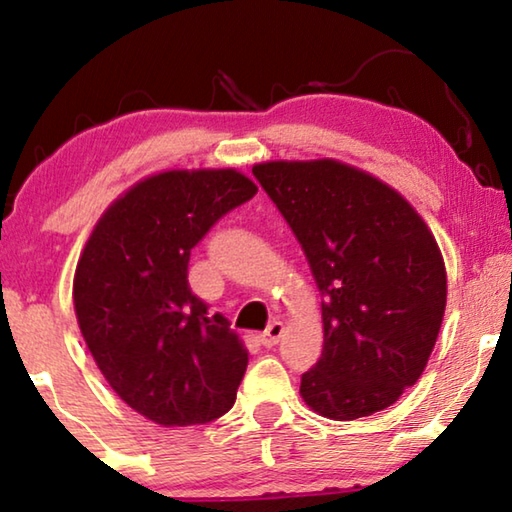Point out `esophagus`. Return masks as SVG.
Listing matches in <instances>:
<instances>
[{"mask_svg": "<svg viewBox=\"0 0 512 512\" xmlns=\"http://www.w3.org/2000/svg\"><path fill=\"white\" fill-rule=\"evenodd\" d=\"M284 334V325L280 320H273L271 325H268L262 334H259V341H262L264 348H273V345L282 339Z\"/></svg>", "mask_w": 512, "mask_h": 512, "instance_id": "obj_1", "label": "esophagus"}]
</instances>
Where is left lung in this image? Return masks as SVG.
<instances>
[{
    "label": "left lung",
    "instance_id": "obj_1",
    "mask_svg": "<svg viewBox=\"0 0 512 512\" xmlns=\"http://www.w3.org/2000/svg\"><path fill=\"white\" fill-rule=\"evenodd\" d=\"M323 296L325 343L300 395L357 420L420 379L443 325L447 275L436 239L404 198L336 160L255 164Z\"/></svg>",
    "mask_w": 512,
    "mask_h": 512
}]
</instances>
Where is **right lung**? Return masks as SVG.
I'll list each match as a JSON object with an SVG mask.
<instances>
[{
  "instance_id": "1",
  "label": "right lung",
  "mask_w": 512,
  "mask_h": 512,
  "mask_svg": "<svg viewBox=\"0 0 512 512\" xmlns=\"http://www.w3.org/2000/svg\"><path fill=\"white\" fill-rule=\"evenodd\" d=\"M257 194L235 169L164 171L117 198L83 248L74 309L103 377L131 409L164 427L232 409L248 352L189 289L192 248Z\"/></svg>"
}]
</instances>
